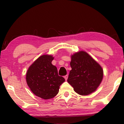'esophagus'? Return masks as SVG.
Instances as JSON below:
<instances>
[{
    "mask_svg": "<svg viewBox=\"0 0 124 124\" xmlns=\"http://www.w3.org/2000/svg\"><path fill=\"white\" fill-rule=\"evenodd\" d=\"M64 78H65V79L66 81H67V79H68V75H66V76H65Z\"/></svg>",
    "mask_w": 124,
    "mask_h": 124,
    "instance_id": "1",
    "label": "esophagus"
}]
</instances>
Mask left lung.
<instances>
[{"instance_id":"8db88e82","label":"left lung","mask_w":124,"mask_h":124,"mask_svg":"<svg viewBox=\"0 0 124 124\" xmlns=\"http://www.w3.org/2000/svg\"><path fill=\"white\" fill-rule=\"evenodd\" d=\"M70 70L68 82L75 92L81 95H88L97 89L103 79L101 66L90 55L79 51L71 55Z\"/></svg>"}]
</instances>
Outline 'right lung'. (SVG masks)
<instances>
[{"label": "right lung", "instance_id": "obj_1", "mask_svg": "<svg viewBox=\"0 0 124 124\" xmlns=\"http://www.w3.org/2000/svg\"><path fill=\"white\" fill-rule=\"evenodd\" d=\"M54 57L43 55L38 58L28 69L26 81L31 92L43 99L53 98L58 94L60 85L65 79L59 76L56 67L52 64Z\"/></svg>", "mask_w": 124, "mask_h": 124}]
</instances>
